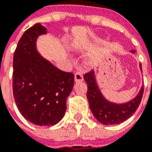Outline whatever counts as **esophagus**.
<instances>
[{"label": "esophagus", "instance_id": "1", "mask_svg": "<svg viewBox=\"0 0 152 152\" xmlns=\"http://www.w3.org/2000/svg\"><path fill=\"white\" fill-rule=\"evenodd\" d=\"M84 80V77H83V74L77 72L75 73V81L76 82H80V81Z\"/></svg>", "mask_w": 152, "mask_h": 152}]
</instances>
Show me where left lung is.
Returning a JSON list of instances; mask_svg holds the SVG:
<instances>
[{
	"label": "left lung",
	"instance_id": "1",
	"mask_svg": "<svg viewBox=\"0 0 152 152\" xmlns=\"http://www.w3.org/2000/svg\"><path fill=\"white\" fill-rule=\"evenodd\" d=\"M131 52L135 53V50ZM140 68L142 70L141 64H140ZM84 79L88 85L87 98L90 109L96 119L103 124H119L127 120L134 114L140 104L143 94V86L137 96L131 101L124 104H115L108 101L104 97L97 85L94 71L91 70L84 74Z\"/></svg>",
	"mask_w": 152,
	"mask_h": 152
}]
</instances>
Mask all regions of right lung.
Masks as SVG:
<instances>
[{
	"instance_id": "right-lung-1",
	"label": "right lung",
	"mask_w": 152,
	"mask_h": 152,
	"mask_svg": "<svg viewBox=\"0 0 152 152\" xmlns=\"http://www.w3.org/2000/svg\"><path fill=\"white\" fill-rule=\"evenodd\" d=\"M47 30L40 23L25 32L13 56L12 91L17 108L38 126L56 124L64 117L74 75L61 71L37 50V39Z\"/></svg>"
}]
</instances>
